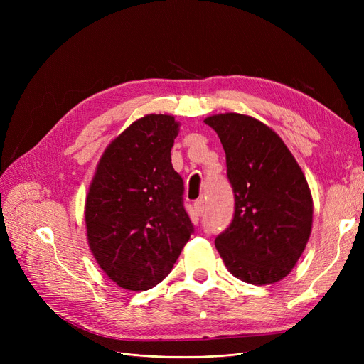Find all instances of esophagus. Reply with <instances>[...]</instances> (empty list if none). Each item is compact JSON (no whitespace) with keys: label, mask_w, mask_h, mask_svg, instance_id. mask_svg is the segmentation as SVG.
I'll list each match as a JSON object with an SVG mask.
<instances>
[{"label":"esophagus","mask_w":364,"mask_h":364,"mask_svg":"<svg viewBox=\"0 0 364 364\" xmlns=\"http://www.w3.org/2000/svg\"><path fill=\"white\" fill-rule=\"evenodd\" d=\"M203 208H205V202H203V199H199V200H196V202H194V211H196V214H197V215H202V213H203Z\"/></svg>","instance_id":"34e87169"}]
</instances>
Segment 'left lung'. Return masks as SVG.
<instances>
[{"label": "left lung", "instance_id": "left-lung-1", "mask_svg": "<svg viewBox=\"0 0 364 364\" xmlns=\"http://www.w3.org/2000/svg\"><path fill=\"white\" fill-rule=\"evenodd\" d=\"M222 141L235 211L215 247L235 278L267 285L287 277L313 225L310 186L284 141L241 114L205 118Z\"/></svg>", "mask_w": 364, "mask_h": 364}]
</instances>
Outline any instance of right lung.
I'll use <instances>...</instances> for the list:
<instances>
[{"label":"right lung","instance_id":"obj_1","mask_svg":"<svg viewBox=\"0 0 364 364\" xmlns=\"http://www.w3.org/2000/svg\"><path fill=\"white\" fill-rule=\"evenodd\" d=\"M179 123L150 114L105 150L85 203L87 243L118 287L144 291L168 277L194 226L171 165Z\"/></svg>","mask_w":364,"mask_h":364}]
</instances>
